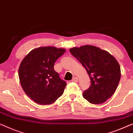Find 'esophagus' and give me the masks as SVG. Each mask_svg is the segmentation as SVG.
<instances>
[{"label": "esophagus", "instance_id": "esophagus-1", "mask_svg": "<svg viewBox=\"0 0 133 133\" xmlns=\"http://www.w3.org/2000/svg\"><path fill=\"white\" fill-rule=\"evenodd\" d=\"M72 82H78V78H77V77H74L72 79Z\"/></svg>", "mask_w": 133, "mask_h": 133}]
</instances>
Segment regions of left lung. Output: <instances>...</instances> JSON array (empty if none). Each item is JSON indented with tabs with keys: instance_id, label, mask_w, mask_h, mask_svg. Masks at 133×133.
I'll return each mask as SVG.
<instances>
[{
	"instance_id": "obj_1",
	"label": "left lung",
	"mask_w": 133,
	"mask_h": 133,
	"mask_svg": "<svg viewBox=\"0 0 133 133\" xmlns=\"http://www.w3.org/2000/svg\"><path fill=\"white\" fill-rule=\"evenodd\" d=\"M70 51L86 69L90 79V87L83 97L91 104L104 103L116 91L120 80L118 61L108 51L94 45L73 47Z\"/></svg>"
}]
</instances>
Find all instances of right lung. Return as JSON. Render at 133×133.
<instances>
[{"mask_svg": "<svg viewBox=\"0 0 133 133\" xmlns=\"http://www.w3.org/2000/svg\"><path fill=\"white\" fill-rule=\"evenodd\" d=\"M66 50L52 46L30 51L20 63L18 76L25 93L41 105L53 103L62 95L66 83L61 79L54 65Z\"/></svg>", "mask_w": 133, "mask_h": 133, "instance_id": "1", "label": "right lung"}]
</instances>
